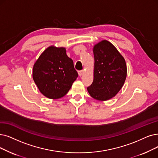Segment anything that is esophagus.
<instances>
[{
	"mask_svg": "<svg viewBox=\"0 0 158 158\" xmlns=\"http://www.w3.org/2000/svg\"><path fill=\"white\" fill-rule=\"evenodd\" d=\"M84 73V71L82 70V71H78V75L80 76V77H81V76H82Z\"/></svg>",
	"mask_w": 158,
	"mask_h": 158,
	"instance_id": "obj_1",
	"label": "esophagus"
}]
</instances>
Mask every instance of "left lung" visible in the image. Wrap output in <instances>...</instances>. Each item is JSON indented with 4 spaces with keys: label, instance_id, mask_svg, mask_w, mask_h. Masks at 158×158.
Masks as SVG:
<instances>
[{
    "label": "left lung",
    "instance_id": "8db88e82",
    "mask_svg": "<svg viewBox=\"0 0 158 158\" xmlns=\"http://www.w3.org/2000/svg\"><path fill=\"white\" fill-rule=\"evenodd\" d=\"M93 81L87 91L93 98L106 101L114 97L123 86L127 67L123 56L115 47L102 40L93 47Z\"/></svg>",
    "mask_w": 158,
    "mask_h": 158
}]
</instances>
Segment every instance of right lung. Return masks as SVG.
Masks as SVG:
<instances>
[{
  "mask_svg": "<svg viewBox=\"0 0 158 158\" xmlns=\"http://www.w3.org/2000/svg\"><path fill=\"white\" fill-rule=\"evenodd\" d=\"M78 76L73 61L67 56L64 47H48L33 67L35 84L43 95L50 99L64 97Z\"/></svg>",
  "mask_w": 158,
  "mask_h": 158,
  "instance_id": "obj_1",
  "label": "right lung"
}]
</instances>
